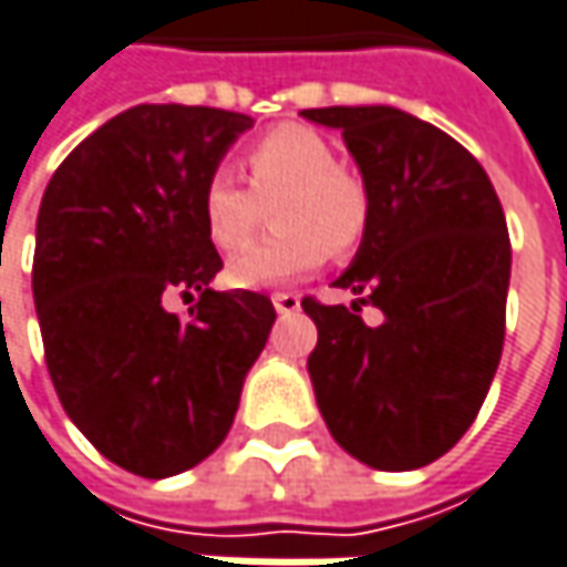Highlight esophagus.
Instances as JSON below:
<instances>
[{
  "label": "esophagus",
  "mask_w": 567,
  "mask_h": 567,
  "mask_svg": "<svg viewBox=\"0 0 567 567\" xmlns=\"http://www.w3.org/2000/svg\"><path fill=\"white\" fill-rule=\"evenodd\" d=\"M272 305H276V311L282 317L295 315V311L301 308V298H298L295 291H276V295H272Z\"/></svg>",
  "instance_id": "esophagus-1"
}]
</instances>
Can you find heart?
<instances>
[{
    "mask_svg": "<svg viewBox=\"0 0 567 567\" xmlns=\"http://www.w3.org/2000/svg\"><path fill=\"white\" fill-rule=\"evenodd\" d=\"M247 185L227 169L208 176L202 192L205 234L217 250H237L259 230L272 205L276 230L240 250L227 279L237 288L295 282L330 256L343 259L362 247L372 224L369 183L337 159L333 144L305 124H279L256 137L247 153Z\"/></svg>",
    "mask_w": 567,
    "mask_h": 567,
    "instance_id": "obj_1",
    "label": "heart"
}]
</instances>
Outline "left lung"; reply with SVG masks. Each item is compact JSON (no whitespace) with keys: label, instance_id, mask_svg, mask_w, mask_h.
I'll return each instance as SVG.
<instances>
[{"label":"left lung","instance_id":"1","mask_svg":"<svg viewBox=\"0 0 567 567\" xmlns=\"http://www.w3.org/2000/svg\"><path fill=\"white\" fill-rule=\"evenodd\" d=\"M343 131L372 192V224L337 288L305 298L327 430L359 462L408 472L465 436L494 382L511 285V234L482 163L446 131L388 105L301 112ZM383 311L369 328L361 308Z\"/></svg>","mask_w":567,"mask_h":567}]
</instances>
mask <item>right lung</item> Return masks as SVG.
<instances>
[{
    "label": "right lung",
    "instance_id": "1",
    "mask_svg": "<svg viewBox=\"0 0 567 567\" xmlns=\"http://www.w3.org/2000/svg\"><path fill=\"white\" fill-rule=\"evenodd\" d=\"M250 115L137 105L70 153L41 198L34 308L56 398L85 440L141 478H169L224 443L276 308L212 291L224 266L202 192ZM199 301L188 318L162 298Z\"/></svg>",
    "mask_w": 567,
    "mask_h": 567
}]
</instances>
